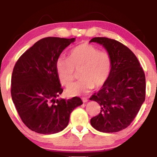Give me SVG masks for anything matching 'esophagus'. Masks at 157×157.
<instances>
[{
  "label": "esophagus",
  "mask_w": 157,
  "mask_h": 157,
  "mask_svg": "<svg viewBox=\"0 0 157 157\" xmlns=\"http://www.w3.org/2000/svg\"><path fill=\"white\" fill-rule=\"evenodd\" d=\"M82 101H83V103H85V102L88 101V99H87L86 98H82Z\"/></svg>",
  "instance_id": "1"
}]
</instances>
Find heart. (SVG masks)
<instances>
[{
    "instance_id": "obj_1",
    "label": "heart",
    "mask_w": 157,
    "mask_h": 157,
    "mask_svg": "<svg viewBox=\"0 0 157 157\" xmlns=\"http://www.w3.org/2000/svg\"><path fill=\"white\" fill-rule=\"evenodd\" d=\"M111 56L89 44H81L71 51L69 58L60 56L56 69L62 85H70L79 71L80 81L69 86L66 92L69 96L89 93L94 88L102 86L108 80L111 71Z\"/></svg>"
}]
</instances>
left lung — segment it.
I'll return each instance as SVG.
<instances>
[{
    "label": "left lung",
    "mask_w": 157,
    "mask_h": 157,
    "mask_svg": "<svg viewBox=\"0 0 157 157\" xmlns=\"http://www.w3.org/2000/svg\"><path fill=\"white\" fill-rule=\"evenodd\" d=\"M90 42L103 45L112 61L108 80L89 98L101 106L91 124L99 132H118L130 125L144 101V71L134 53L121 43L106 37L94 38Z\"/></svg>",
    "instance_id": "obj_1"
}]
</instances>
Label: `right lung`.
Listing matches in <instances>:
<instances>
[{
    "instance_id": "right-lung-1",
    "label": "right lung",
    "mask_w": 157,
    "mask_h": 157,
    "mask_svg": "<svg viewBox=\"0 0 157 157\" xmlns=\"http://www.w3.org/2000/svg\"><path fill=\"white\" fill-rule=\"evenodd\" d=\"M76 38L46 37L34 44L15 64L11 77L12 100L23 124L42 134L63 130L70 114L83 104L79 97L56 99L63 89L56 63Z\"/></svg>"
}]
</instances>
